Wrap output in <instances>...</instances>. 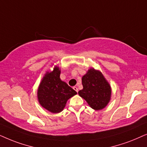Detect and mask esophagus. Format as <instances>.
Listing matches in <instances>:
<instances>
[{
    "mask_svg": "<svg viewBox=\"0 0 147 147\" xmlns=\"http://www.w3.org/2000/svg\"><path fill=\"white\" fill-rule=\"evenodd\" d=\"M73 89H74V90H75V91H76L78 93V91H79V89H78L77 87H74Z\"/></svg>",
    "mask_w": 147,
    "mask_h": 147,
    "instance_id": "esophagus-1",
    "label": "esophagus"
}]
</instances>
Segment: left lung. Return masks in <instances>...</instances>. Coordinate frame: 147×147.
<instances>
[{
    "mask_svg": "<svg viewBox=\"0 0 147 147\" xmlns=\"http://www.w3.org/2000/svg\"><path fill=\"white\" fill-rule=\"evenodd\" d=\"M83 89L79 95L95 110H100L108 104L111 99V89L104 76L93 68L88 70L82 77Z\"/></svg>",
    "mask_w": 147,
    "mask_h": 147,
    "instance_id": "1",
    "label": "left lung"
}]
</instances>
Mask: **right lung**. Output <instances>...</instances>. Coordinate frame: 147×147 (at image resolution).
<instances>
[{"instance_id": "obj_1", "label": "right lung", "mask_w": 147, "mask_h": 147, "mask_svg": "<svg viewBox=\"0 0 147 147\" xmlns=\"http://www.w3.org/2000/svg\"><path fill=\"white\" fill-rule=\"evenodd\" d=\"M60 70L55 66L52 72H47L38 89L40 104L54 113L63 110L68 99L77 93L60 78Z\"/></svg>"}]
</instances>
